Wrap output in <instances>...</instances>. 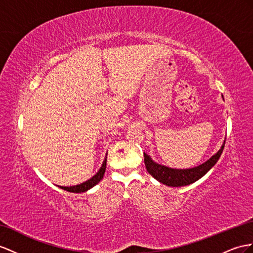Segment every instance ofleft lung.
Listing matches in <instances>:
<instances>
[{
	"label": "left lung",
	"instance_id": "obj_1",
	"mask_svg": "<svg viewBox=\"0 0 253 253\" xmlns=\"http://www.w3.org/2000/svg\"><path fill=\"white\" fill-rule=\"evenodd\" d=\"M224 143H225V140L223 142L221 148H220L215 155H212V156L209 160L205 161L204 164L200 165L198 167L191 168V169H172V168H169V167L161 166L153 161L152 158L145 153H144V164H145L147 172L150 173L155 179H157L158 182L170 187L187 186L197 182V180L200 179L201 177H203L205 174L216 165V163L219 160L220 156H221L222 154Z\"/></svg>",
	"mask_w": 253,
	"mask_h": 253
}]
</instances>
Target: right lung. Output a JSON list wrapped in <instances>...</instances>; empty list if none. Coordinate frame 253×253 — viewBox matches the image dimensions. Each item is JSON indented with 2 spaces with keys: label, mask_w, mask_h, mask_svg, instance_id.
Wrapping results in <instances>:
<instances>
[{
  "label": "right lung",
  "mask_w": 253,
  "mask_h": 253,
  "mask_svg": "<svg viewBox=\"0 0 253 253\" xmlns=\"http://www.w3.org/2000/svg\"><path fill=\"white\" fill-rule=\"evenodd\" d=\"M106 168H107V158H105V160H103L102 163V166L99 169V171L97 172L95 175L92 177L87 179L86 182H84L80 185H76V186H70V187H63V186H60V188L66 190V191H69V192H75V193H81V192H85L87 190H89L90 188H93V187L95 185L98 184L100 180L102 179L103 175H105V172H106Z\"/></svg>",
  "instance_id": "obj_1"
}]
</instances>
